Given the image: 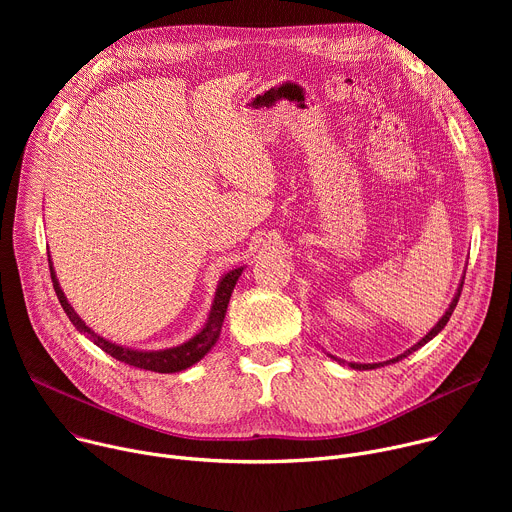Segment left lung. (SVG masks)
Instances as JSON below:
<instances>
[{
  "instance_id": "8db88e82",
  "label": "left lung",
  "mask_w": 512,
  "mask_h": 512,
  "mask_svg": "<svg viewBox=\"0 0 512 512\" xmlns=\"http://www.w3.org/2000/svg\"><path fill=\"white\" fill-rule=\"evenodd\" d=\"M466 275V273H464ZM462 285H464V279L460 281V285H458V289H456V294H454V298H452V302H450V306H448V310H446V314L437 320V324L417 342V344H413L411 348H407L403 354H399V356H395V358H391V360H385V362H373V364H360V362H346V360H342V358H336L334 354H330V352H326L330 358H334L336 362H340V364H348L350 369H354V371H369V369H379V367H385V364H391V362H399L401 358H405V356H409L413 350H417V348H421L423 344H427L431 338H435L437 334H440L444 328H446V324H448V320H450V316L454 314V310H456V306H458V300H460V294H462Z\"/></svg>"
}]
</instances>
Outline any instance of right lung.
<instances>
[{
	"label": "right lung",
	"instance_id": "add662e5",
	"mask_svg": "<svg viewBox=\"0 0 512 512\" xmlns=\"http://www.w3.org/2000/svg\"><path fill=\"white\" fill-rule=\"evenodd\" d=\"M48 265H50V277H52V285H54V291H56V296H58V302H60L62 310L66 312L68 320L72 322V326H75L81 334H85L91 342H95L101 350L111 354L113 358H117V360H121L125 364H131V367H135V369L154 371V373H180V371H186V369L192 367V364H196L198 360H202L210 352V348L216 344L218 336H221V328H223V322H225V316H227V306H229L231 294H233L237 279L241 277V273L245 269V265L243 267H235V269L227 271L221 277V281L216 283L214 300H212L208 318H206L204 326L192 338H188L186 342H182L178 346H172V348L139 350V348H131V346H123V344L111 342V340L103 338L101 334H97L93 328H89L85 324V320L75 312V308L68 304L64 291H62V287H60V283L56 279V271H54L50 255H48Z\"/></svg>",
	"mask_w": 512,
	"mask_h": 512
}]
</instances>
